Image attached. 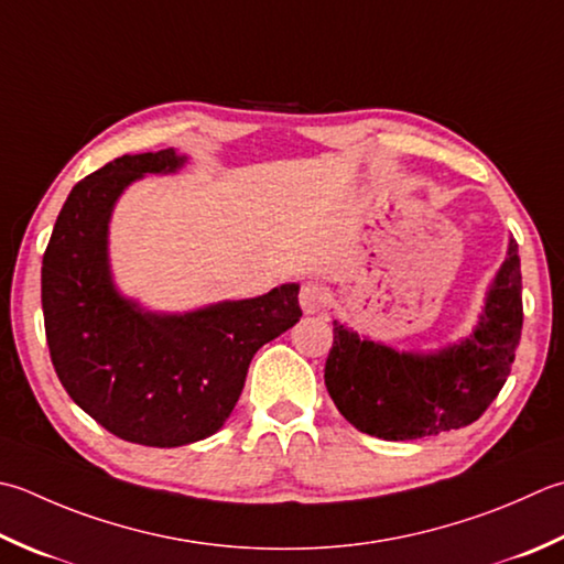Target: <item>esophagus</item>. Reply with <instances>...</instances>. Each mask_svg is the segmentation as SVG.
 <instances>
[{"mask_svg": "<svg viewBox=\"0 0 564 564\" xmlns=\"http://www.w3.org/2000/svg\"><path fill=\"white\" fill-rule=\"evenodd\" d=\"M329 305V293L323 283L317 281H307L303 283L301 289V307L307 313V315H315L319 311H325V307Z\"/></svg>", "mask_w": 564, "mask_h": 564, "instance_id": "1", "label": "esophagus"}]
</instances>
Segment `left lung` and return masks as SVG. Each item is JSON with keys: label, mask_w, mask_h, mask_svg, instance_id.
Wrapping results in <instances>:
<instances>
[{"label": "left lung", "mask_w": 564, "mask_h": 564, "mask_svg": "<svg viewBox=\"0 0 564 564\" xmlns=\"http://www.w3.org/2000/svg\"><path fill=\"white\" fill-rule=\"evenodd\" d=\"M325 386L337 411L381 440H417L459 430L503 389L523 327L521 259L511 239L474 333L435 351H399L335 319Z\"/></svg>", "instance_id": "1"}]
</instances>
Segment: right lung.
I'll return each mask as SVG.
<instances>
[{
	"label": "right lung",
	"mask_w": 564,
	"mask_h": 564,
	"mask_svg": "<svg viewBox=\"0 0 564 564\" xmlns=\"http://www.w3.org/2000/svg\"><path fill=\"white\" fill-rule=\"evenodd\" d=\"M173 149L121 156L77 183L43 253L41 303L55 373L109 433L147 447L215 435L245 389L253 355L301 319L297 283L267 295L161 315L117 291L109 217L147 173H175Z\"/></svg>",
	"instance_id": "obj_1"
}]
</instances>
